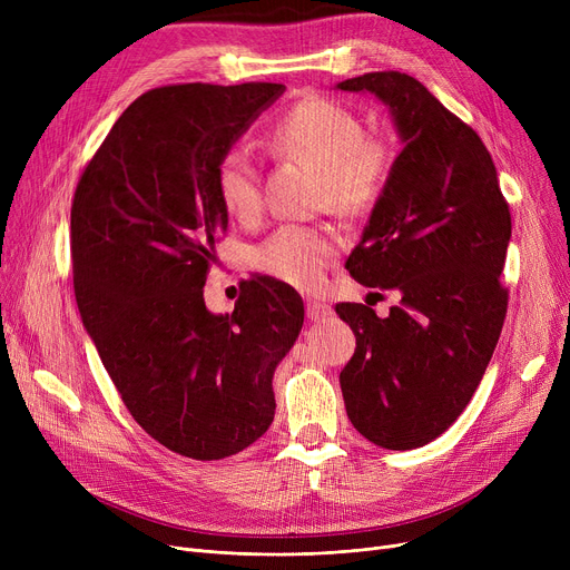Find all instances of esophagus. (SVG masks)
<instances>
[{
  "label": "esophagus",
  "mask_w": 570,
  "mask_h": 570,
  "mask_svg": "<svg viewBox=\"0 0 570 570\" xmlns=\"http://www.w3.org/2000/svg\"><path fill=\"white\" fill-rule=\"evenodd\" d=\"M305 307H307V318H309V321H325L327 316H333L331 305L318 303V301H307Z\"/></svg>",
  "instance_id": "34e87169"
}]
</instances>
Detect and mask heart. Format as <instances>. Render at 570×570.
<instances>
[{
	"label": "heart",
	"instance_id": "1",
	"mask_svg": "<svg viewBox=\"0 0 570 570\" xmlns=\"http://www.w3.org/2000/svg\"><path fill=\"white\" fill-rule=\"evenodd\" d=\"M269 147L282 157L316 166L321 170V200L346 217H361L374 209L395 168L391 142L365 134L361 115L321 95L301 99L277 119L269 129ZM213 185L233 219L252 224L261 217V170L247 147L226 149L215 166ZM335 256V230L305 224L279 226L254 252L263 273L303 291L321 286Z\"/></svg>",
	"mask_w": 570,
	"mask_h": 570
}]
</instances>
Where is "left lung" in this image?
<instances>
[{
	"mask_svg": "<svg viewBox=\"0 0 570 570\" xmlns=\"http://www.w3.org/2000/svg\"><path fill=\"white\" fill-rule=\"evenodd\" d=\"M391 108L404 149L391 185L346 258L353 279L400 293L391 314L340 303L355 353L340 374L348 421L387 451L421 448L471 402L499 342L511 209L478 136L400 71L337 85ZM381 295V293H376Z\"/></svg>",
	"mask_w": 570,
	"mask_h": 570,
	"instance_id": "1",
	"label": "left lung"
}]
</instances>
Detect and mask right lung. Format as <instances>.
<instances>
[{
    "label": "right lung",
    "instance_id": "1",
    "mask_svg": "<svg viewBox=\"0 0 570 570\" xmlns=\"http://www.w3.org/2000/svg\"><path fill=\"white\" fill-rule=\"evenodd\" d=\"M279 82L164 85L87 161L71 203L76 303L134 421L191 460H224L275 417L273 374L305 321L297 291L252 277L233 314L203 286L228 228L213 175Z\"/></svg>",
    "mask_w": 570,
    "mask_h": 570
}]
</instances>
